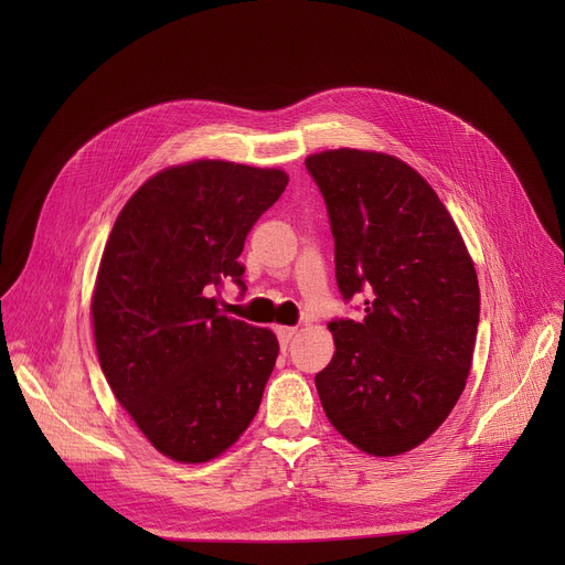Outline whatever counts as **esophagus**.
Here are the masks:
<instances>
[{"mask_svg":"<svg viewBox=\"0 0 565 565\" xmlns=\"http://www.w3.org/2000/svg\"><path fill=\"white\" fill-rule=\"evenodd\" d=\"M275 334H277V339H279L281 345H288L290 339H292L295 334H298V328H277Z\"/></svg>","mask_w":565,"mask_h":565,"instance_id":"1","label":"esophagus"}]
</instances>
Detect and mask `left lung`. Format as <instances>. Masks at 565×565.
Wrapping results in <instances>:
<instances>
[{"label": "left lung", "mask_w": 565, "mask_h": 565, "mask_svg": "<svg viewBox=\"0 0 565 565\" xmlns=\"http://www.w3.org/2000/svg\"><path fill=\"white\" fill-rule=\"evenodd\" d=\"M334 235L343 302L337 352L316 375L332 426L371 456L430 437L458 403L477 343L481 292L456 222L424 178L384 153L339 148L307 158Z\"/></svg>", "instance_id": "left-lung-1"}]
</instances>
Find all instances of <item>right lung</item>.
<instances>
[{
	"label": "right lung",
	"mask_w": 565,
	"mask_h": 565,
	"mask_svg": "<svg viewBox=\"0 0 565 565\" xmlns=\"http://www.w3.org/2000/svg\"><path fill=\"white\" fill-rule=\"evenodd\" d=\"M288 185L279 169L222 160L171 167L118 215L92 302L100 369L153 447L205 462L256 417L279 343L233 320L215 292L233 281L254 222Z\"/></svg>",
	"instance_id": "right-lung-1"
}]
</instances>
